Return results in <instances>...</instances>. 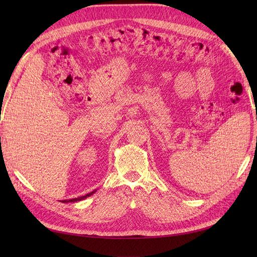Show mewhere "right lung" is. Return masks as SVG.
I'll return each instance as SVG.
<instances>
[{
	"instance_id": "add662e5",
	"label": "right lung",
	"mask_w": 257,
	"mask_h": 257,
	"mask_svg": "<svg viewBox=\"0 0 257 257\" xmlns=\"http://www.w3.org/2000/svg\"><path fill=\"white\" fill-rule=\"evenodd\" d=\"M96 192V190L95 191H93V192H91V193H88V194H85V195H83V196H80V197H77V198H72V199H64V200H61L62 203H76V201H80V200H83V199H85L87 197H89V196H91V195H93V194H94Z\"/></svg>"
}]
</instances>
